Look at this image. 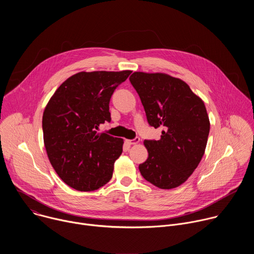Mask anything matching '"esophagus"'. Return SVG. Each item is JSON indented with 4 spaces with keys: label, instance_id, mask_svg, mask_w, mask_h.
I'll list each match as a JSON object with an SVG mask.
<instances>
[{
    "label": "esophagus",
    "instance_id": "obj_1",
    "mask_svg": "<svg viewBox=\"0 0 254 254\" xmlns=\"http://www.w3.org/2000/svg\"><path fill=\"white\" fill-rule=\"evenodd\" d=\"M127 142L129 144H136L139 142V137H134L133 139H127Z\"/></svg>",
    "mask_w": 254,
    "mask_h": 254
}]
</instances>
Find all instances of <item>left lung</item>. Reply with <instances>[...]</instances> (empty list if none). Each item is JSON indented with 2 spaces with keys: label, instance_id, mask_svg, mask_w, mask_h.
Returning <instances> with one entry per match:
<instances>
[{
  "label": "left lung",
  "instance_id": "1",
  "mask_svg": "<svg viewBox=\"0 0 254 254\" xmlns=\"http://www.w3.org/2000/svg\"><path fill=\"white\" fill-rule=\"evenodd\" d=\"M129 81L149 125L164 128L159 140L143 141L149 158L138 166L141 176L161 189L182 185L206 149L210 122L203 100L186 82L165 73L133 72Z\"/></svg>",
  "mask_w": 254,
  "mask_h": 254
}]
</instances>
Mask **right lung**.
Here are the masks:
<instances>
[{
	"mask_svg": "<svg viewBox=\"0 0 254 254\" xmlns=\"http://www.w3.org/2000/svg\"><path fill=\"white\" fill-rule=\"evenodd\" d=\"M130 73L78 72L48 101L42 119L45 149L55 172L69 187L94 191L112 179L124 139L97 129L100 124L111 122V97Z\"/></svg>",
	"mask_w": 254,
	"mask_h": 254,
	"instance_id": "add662e5",
	"label": "right lung"
}]
</instances>
